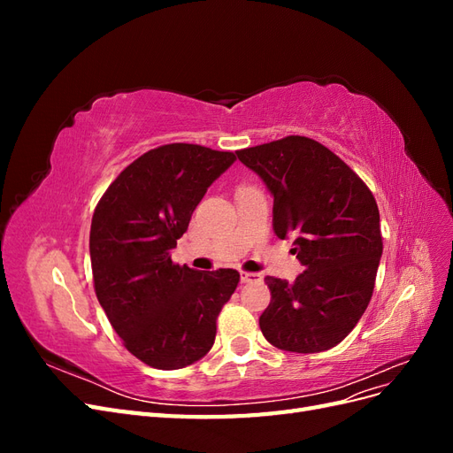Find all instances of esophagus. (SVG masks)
Segmentation results:
<instances>
[{"label":"esophagus","instance_id":"1","mask_svg":"<svg viewBox=\"0 0 453 453\" xmlns=\"http://www.w3.org/2000/svg\"><path fill=\"white\" fill-rule=\"evenodd\" d=\"M240 280L242 283H253V281H260L263 280V276L260 273H255V272H240Z\"/></svg>","mask_w":453,"mask_h":453}]
</instances>
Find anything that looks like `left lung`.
<instances>
[{"instance_id": "left-lung-1", "label": "left lung", "mask_w": 453, "mask_h": 453, "mask_svg": "<svg viewBox=\"0 0 453 453\" xmlns=\"http://www.w3.org/2000/svg\"><path fill=\"white\" fill-rule=\"evenodd\" d=\"M273 196V232L293 236L304 272L289 283L266 276L272 300L258 318L272 346L319 353L359 323L381 257L380 211L361 177L304 135L236 150Z\"/></svg>"}]
</instances>
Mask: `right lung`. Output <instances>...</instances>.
I'll use <instances>...</instances> for the list:
<instances>
[{"mask_svg":"<svg viewBox=\"0 0 453 453\" xmlns=\"http://www.w3.org/2000/svg\"><path fill=\"white\" fill-rule=\"evenodd\" d=\"M236 160L230 150L170 143L122 170L90 225L94 291L125 348L145 365L175 370L215 342L217 315L236 291L232 268L198 272L170 251L208 187Z\"/></svg>","mask_w":453,"mask_h":453,"instance_id":"right-lung-1","label":"right lung"}]
</instances>
